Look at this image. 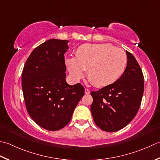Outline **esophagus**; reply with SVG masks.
<instances>
[{
    "label": "esophagus",
    "mask_w": 160,
    "mask_h": 160,
    "mask_svg": "<svg viewBox=\"0 0 160 160\" xmlns=\"http://www.w3.org/2000/svg\"><path fill=\"white\" fill-rule=\"evenodd\" d=\"M84 93H85V94H89L90 91L88 89H85V90H84Z\"/></svg>",
    "instance_id": "1"
}]
</instances>
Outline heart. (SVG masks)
<instances>
[{
	"label": "heart",
	"instance_id": "heart-1",
	"mask_svg": "<svg viewBox=\"0 0 160 160\" xmlns=\"http://www.w3.org/2000/svg\"><path fill=\"white\" fill-rule=\"evenodd\" d=\"M127 62L123 50L109 43H101L81 46L77 51V58H67L66 64L74 80L82 78L88 68V77L92 83L96 87H104L122 76Z\"/></svg>",
	"mask_w": 160,
	"mask_h": 160
}]
</instances>
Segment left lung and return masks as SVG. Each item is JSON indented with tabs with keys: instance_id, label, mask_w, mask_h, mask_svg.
Returning a JSON list of instances; mask_svg holds the SVG:
<instances>
[{
	"instance_id": "1",
	"label": "left lung",
	"mask_w": 160,
	"mask_h": 160,
	"mask_svg": "<svg viewBox=\"0 0 160 160\" xmlns=\"http://www.w3.org/2000/svg\"><path fill=\"white\" fill-rule=\"evenodd\" d=\"M127 67L111 84L92 92L91 112L96 125L105 132L118 131L132 121L138 112L144 89L142 71L135 58L126 51Z\"/></svg>"
}]
</instances>
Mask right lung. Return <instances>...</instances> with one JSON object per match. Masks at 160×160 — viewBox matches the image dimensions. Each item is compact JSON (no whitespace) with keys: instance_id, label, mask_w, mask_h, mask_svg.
Returning <instances> with one entry per match:
<instances>
[{"instance_id":"add662e5","label":"right lung","mask_w":160,"mask_h":160,"mask_svg":"<svg viewBox=\"0 0 160 160\" xmlns=\"http://www.w3.org/2000/svg\"><path fill=\"white\" fill-rule=\"evenodd\" d=\"M68 40L51 39L33 50L22 73V90L28 114L47 130L56 131L69 123L84 89L66 82L64 53Z\"/></svg>"}]
</instances>
